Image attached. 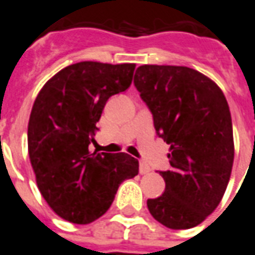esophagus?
Returning <instances> with one entry per match:
<instances>
[{"label": "esophagus", "instance_id": "obj_1", "mask_svg": "<svg viewBox=\"0 0 255 255\" xmlns=\"http://www.w3.org/2000/svg\"><path fill=\"white\" fill-rule=\"evenodd\" d=\"M149 171H151V169L148 167L147 163H145L144 160H140V173H141V174H147Z\"/></svg>", "mask_w": 255, "mask_h": 255}]
</instances>
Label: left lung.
<instances>
[{"label":"left lung","mask_w":255,"mask_h":255,"mask_svg":"<svg viewBox=\"0 0 255 255\" xmlns=\"http://www.w3.org/2000/svg\"><path fill=\"white\" fill-rule=\"evenodd\" d=\"M134 86L156 134L170 144V170L159 171L165 192L147 200L148 210L167 228H194L221 202L232 171L227 99L210 78L182 66H140Z\"/></svg>","instance_id":"8db88e82"}]
</instances>
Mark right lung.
<instances>
[{"label": "right lung", "mask_w": 255, "mask_h": 255, "mask_svg": "<svg viewBox=\"0 0 255 255\" xmlns=\"http://www.w3.org/2000/svg\"><path fill=\"white\" fill-rule=\"evenodd\" d=\"M136 64L81 61L44 85L28 121V155L37 185L57 216L89 224L113 205L119 185L138 174L125 152H90L108 99L131 84Z\"/></svg>", "instance_id": "right-lung-1"}]
</instances>
